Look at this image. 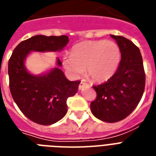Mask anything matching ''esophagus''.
Masks as SVG:
<instances>
[{
  "label": "esophagus",
  "mask_w": 156,
  "mask_h": 156,
  "mask_svg": "<svg viewBox=\"0 0 156 156\" xmlns=\"http://www.w3.org/2000/svg\"><path fill=\"white\" fill-rule=\"evenodd\" d=\"M86 85H88V84H86V83H85L84 80H81V82H80V85H79V89H83V87L86 86Z\"/></svg>",
  "instance_id": "1"
}]
</instances>
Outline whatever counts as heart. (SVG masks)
I'll return each instance as SVG.
<instances>
[{
    "mask_svg": "<svg viewBox=\"0 0 156 156\" xmlns=\"http://www.w3.org/2000/svg\"><path fill=\"white\" fill-rule=\"evenodd\" d=\"M121 60L119 45L111 41H88L73 46L72 56L65 57L63 64L78 76L86 68L89 77L96 81H104L115 74Z\"/></svg>",
    "mask_w": 156,
    "mask_h": 156,
    "instance_id": "1",
    "label": "heart"
}]
</instances>
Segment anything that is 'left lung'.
I'll return each mask as SVG.
<instances>
[{"mask_svg":"<svg viewBox=\"0 0 156 156\" xmlns=\"http://www.w3.org/2000/svg\"><path fill=\"white\" fill-rule=\"evenodd\" d=\"M111 37L119 45L121 60L107 81L93 86L97 97L90 108L100 120L115 123L126 118L137 107L144 93L146 76L138 47L121 36Z\"/></svg>","mask_w":156,"mask_h":156,"instance_id":"8db88e82","label":"left lung"}]
</instances>
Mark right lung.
Wrapping results in <instances>:
<instances>
[{"label": "right lung", "instance_id": "add662e5", "mask_svg": "<svg viewBox=\"0 0 156 156\" xmlns=\"http://www.w3.org/2000/svg\"><path fill=\"white\" fill-rule=\"evenodd\" d=\"M69 41L67 36L37 35L20 42L8 63L9 89L23 114L42 125L54 124L67 112V99L74 96L80 81H70L58 67L47 74L33 76L27 71L24 60L31 51H61ZM57 64L62 62L57 59Z\"/></svg>", "mask_w": 156, "mask_h": 156}]
</instances>
